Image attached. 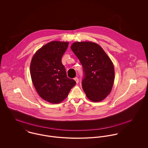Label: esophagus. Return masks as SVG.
<instances>
[{"label": "esophagus", "instance_id": "obj_1", "mask_svg": "<svg viewBox=\"0 0 148 148\" xmlns=\"http://www.w3.org/2000/svg\"><path fill=\"white\" fill-rule=\"evenodd\" d=\"M74 80H75V82H76V83H77V84L79 83V79H78L77 77H75V78L74 79Z\"/></svg>", "mask_w": 148, "mask_h": 148}]
</instances>
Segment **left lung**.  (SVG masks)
Segmentation results:
<instances>
[{
    "instance_id": "obj_1",
    "label": "left lung",
    "mask_w": 148,
    "mask_h": 148,
    "mask_svg": "<svg viewBox=\"0 0 148 148\" xmlns=\"http://www.w3.org/2000/svg\"><path fill=\"white\" fill-rule=\"evenodd\" d=\"M71 48L83 67L82 87L87 98L99 102L110 93L114 80V65L102 47L92 42H76Z\"/></svg>"
}]
</instances>
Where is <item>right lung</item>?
Wrapping results in <instances>:
<instances>
[{"label":"right lung","mask_w":148,"mask_h":148,"mask_svg":"<svg viewBox=\"0 0 148 148\" xmlns=\"http://www.w3.org/2000/svg\"><path fill=\"white\" fill-rule=\"evenodd\" d=\"M68 44L59 41L47 43L35 52L30 64L31 77L37 93L52 104L63 101L76 83L67 77L62 63Z\"/></svg>","instance_id":"obj_1"}]
</instances>
